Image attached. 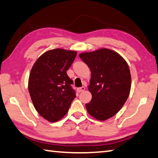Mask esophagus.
I'll return each instance as SVG.
<instances>
[{"label": "esophagus", "mask_w": 158, "mask_h": 158, "mask_svg": "<svg viewBox=\"0 0 158 158\" xmlns=\"http://www.w3.org/2000/svg\"><path fill=\"white\" fill-rule=\"evenodd\" d=\"M85 87H84V86H82V87H80V88H77V91L79 92V93H81V92H83V91H84L85 90Z\"/></svg>", "instance_id": "1"}]
</instances>
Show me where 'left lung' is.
<instances>
[{
	"label": "left lung",
	"mask_w": 158,
	"mask_h": 158,
	"mask_svg": "<svg viewBox=\"0 0 158 158\" xmlns=\"http://www.w3.org/2000/svg\"><path fill=\"white\" fill-rule=\"evenodd\" d=\"M79 57L91 71L88 90L92 99L85 104L87 111L94 118L104 121L115 115L128 99L130 69L120 54L107 48L83 52Z\"/></svg>",
	"instance_id": "1"
}]
</instances>
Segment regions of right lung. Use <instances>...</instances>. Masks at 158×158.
<instances>
[{
    "label": "right lung",
    "mask_w": 158,
    "mask_h": 158,
    "mask_svg": "<svg viewBox=\"0 0 158 158\" xmlns=\"http://www.w3.org/2000/svg\"><path fill=\"white\" fill-rule=\"evenodd\" d=\"M77 56V52L57 48L45 52L33 65L28 90L34 108L48 121L55 122L68 113L76 97L71 87L73 81L66 71Z\"/></svg>",
    "instance_id": "add662e5"
}]
</instances>
